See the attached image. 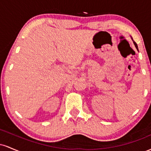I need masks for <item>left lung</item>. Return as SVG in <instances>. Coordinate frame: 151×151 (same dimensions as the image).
<instances>
[{"label":"left lung","mask_w":151,"mask_h":151,"mask_svg":"<svg viewBox=\"0 0 151 151\" xmlns=\"http://www.w3.org/2000/svg\"><path fill=\"white\" fill-rule=\"evenodd\" d=\"M133 43H134V45H135V46H136V49L138 50V45H137V44H136V42H134V41H133Z\"/></svg>","instance_id":"left-lung-1"}]
</instances>
